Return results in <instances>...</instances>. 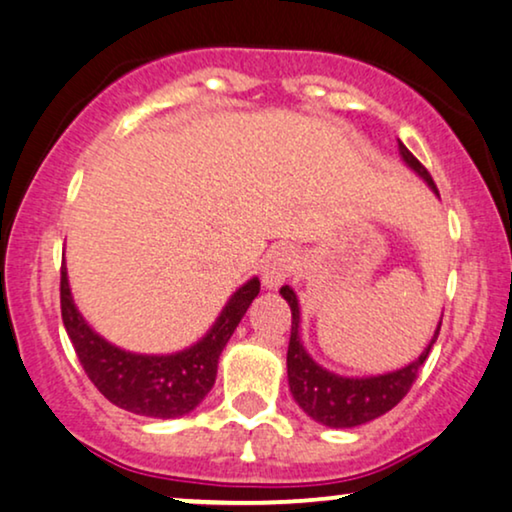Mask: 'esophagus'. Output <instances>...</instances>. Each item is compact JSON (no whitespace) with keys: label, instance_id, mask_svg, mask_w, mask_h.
<instances>
[{"label":"esophagus","instance_id":"34e87169","mask_svg":"<svg viewBox=\"0 0 512 512\" xmlns=\"http://www.w3.org/2000/svg\"><path fill=\"white\" fill-rule=\"evenodd\" d=\"M295 267H297V255L293 248H288V245L271 248L262 260V286L269 290L278 288L290 274H293Z\"/></svg>","mask_w":512,"mask_h":512}]
</instances>
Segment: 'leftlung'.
<instances>
[{
  "instance_id": "left-lung-1",
  "label": "left lung",
  "mask_w": 512,
  "mask_h": 512,
  "mask_svg": "<svg viewBox=\"0 0 512 512\" xmlns=\"http://www.w3.org/2000/svg\"><path fill=\"white\" fill-rule=\"evenodd\" d=\"M399 155L413 172L418 174L425 184L439 196L435 181L430 172L413 158V153L399 141ZM283 300L290 304L293 314V326H290V342H288V385L293 392V399L300 404V409L314 418L316 423L326 428H357L368 420L380 418L411 390L416 380L418 368L428 359L432 345L437 342L442 321L437 323V331L428 342V347L420 352V357L411 364L397 368V371L380 373V375H364V378H349V375H338L309 357L300 340V300L290 286L281 288Z\"/></svg>"
}]
</instances>
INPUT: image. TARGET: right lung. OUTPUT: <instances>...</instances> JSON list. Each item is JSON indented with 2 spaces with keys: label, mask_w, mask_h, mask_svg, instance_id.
I'll use <instances>...</instances> for the list:
<instances>
[{
  "label": "right lung",
  "mask_w": 512,
  "mask_h": 512,
  "mask_svg": "<svg viewBox=\"0 0 512 512\" xmlns=\"http://www.w3.org/2000/svg\"><path fill=\"white\" fill-rule=\"evenodd\" d=\"M260 293V278L245 281L212 328L191 347L174 354H137L115 347L84 321L61 267V316L77 359L96 390L111 404L146 418H179L191 413L217 378L219 354Z\"/></svg>",
  "instance_id": "obj_1"
}]
</instances>
